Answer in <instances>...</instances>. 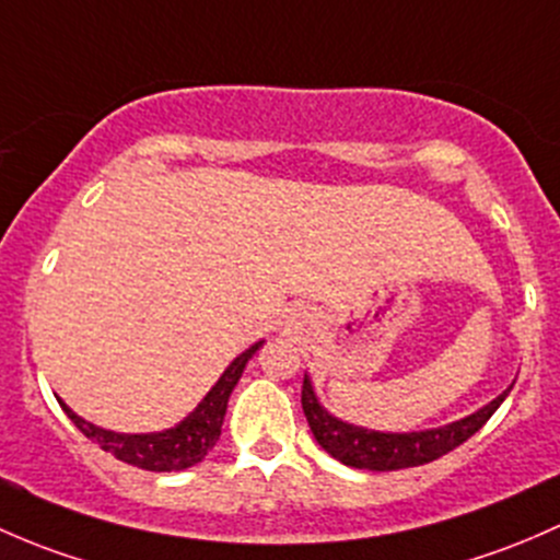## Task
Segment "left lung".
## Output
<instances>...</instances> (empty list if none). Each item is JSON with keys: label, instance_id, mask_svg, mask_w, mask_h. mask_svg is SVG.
Returning <instances> with one entry per match:
<instances>
[{"label": "left lung", "instance_id": "obj_1", "mask_svg": "<svg viewBox=\"0 0 560 560\" xmlns=\"http://www.w3.org/2000/svg\"><path fill=\"white\" fill-rule=\"evenodd\" d=\"M506 394L510 390L495 396L491 405L477 409L469 418L455 420L442 429L412 431V434H380V431H366L331 418L315 399V390L307 377L302 383V409L307 415L315 440L331 458L342 460L345 466H353V469L396 471L409 469V466H423L464 445L475 431H480L488 423V418L506 399Z\"/></svg>", "mask_w": 560, "mask_h": 560}]
</instances>
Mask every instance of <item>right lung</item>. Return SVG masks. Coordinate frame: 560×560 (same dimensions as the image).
I'll list each match as a JSON object with an SVG mask.
<instances>
[{
  "mask_svg": "<svg viewBox=\"0 0 560 560\" xmlns=\"http://www.w3.org/2000/svg\"><path fill=\"white\" fill-rule=\"evenodd\" d=\"M264 342H256L253 348H247L240 359L232 361V366L223 372V377L212 385L210 394L205 396L199 407L183 420L180 425L170 431H161V434H115V431H105L100 425L89 423V420L78 418V415L69 409L65 401V412L69 415L74 425L89 436L91 442L102 447V451L113 453L115 458L124 460V464L140 466L145 471H177L188 469V466L199 464L207 453L215 447L218 436H221L223 415H226L229 396H232L234 385L242 377V369L247 361L253 359L258 348Z\"/></svg>",
  "mask_w": 560,
  "mask_h": 560,
  "instance_id": "add662e5",
  "label": "right lung"
}]
</instances>
